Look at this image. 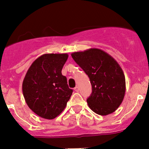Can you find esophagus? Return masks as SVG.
Instances as JSON below:
<instances>
[{
  "label": "esophagus",
  "mask_w": 149,
  "mask_h": 149,
  "mask_svg": "<svg viewBox=\"0 0 149 149\" xmlns=\"http://www.w3.org/2000/svg\"><path fill=\"white\" fill-rule=\"evenodd\" d=\"M74 90H75V91H76V92H78V91H79V88L78 86H76L74 88Z\"/></svg>",
  "instance_id": "34e87169"
}]
</instances>
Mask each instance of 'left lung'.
Returning a JSON list of instances; mask_svg holds the SVG:
<instances>
[{"mask_svg":"<svg viewBox=\"0 0 149 149\" xmlns=\"http://www.w3.org/2000/svg\"><path fill=\"white\" fill-rule=\"evenodd\" d=\"M75 62L88 75L92 93L87 99L90 109L100 115L115 112L125 94V78L118 63L106 52L90 48L71 54Z\"/></svg>","mask_w":149,"mask_h":149,"instance_id":"obj_1","label":"left lung"}]
</instances>
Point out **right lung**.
Here are the masks:
<instances>
[{
  "mask_svg": "<svg viewBox=\"0 0 149 149\" xmlns=\"http://www.w3.org/2000/svg\"><path fill=\"white\" fill-rule=\"evenodd\" d=\"M67 53H47L37 58L26 72L22 91L29 107L38 116L47 120L58 117L72 95L62 69Z\"/></svg>",
  "mask_w": 149,
  "mask_h": 149,
  "instance_id": "1",
  "label": "right lung"
}]
</instances>
